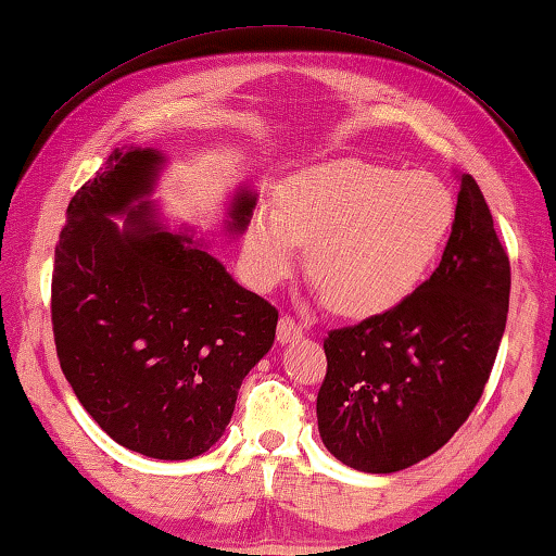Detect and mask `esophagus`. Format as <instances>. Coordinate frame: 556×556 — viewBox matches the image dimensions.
Returning <instances> with one entry per match:
<instances>
[{
    "instance_id": "1",
    "label": "esophagus",
    "mask_w": 556,
    "mask_h": 556,
    "mask_svg": "<svg viewBox=\"0 0 556 556\" xmlns=\"http://www.w3.org/2000/svg\"><path fill=\"white\" fill-rule=\"evenodd\" d=\"M301 336H304V328H301L294 318H289V316L279 318L277 340L281 342V345H287V342H296Z\"/></svg>"
}]
</instances>
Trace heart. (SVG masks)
<instances>
[{
  "label": "heart",
  "mask_w": 556,
  "mask_h": 556,
  "mask_svg": "<svg viewBox=\"0 0 556 556\" xmlns=\"http://www.w3.org/2000/svg\"><path fill=\"white\" fill-rule=\"evenodd\" d=\"M457 216L450 187L430 173L332 160L291 175L277 206H260L245 233L252 285L271 289L308 245L306 275L332 313L381 316L416 291Z\"/></svg>",
  "instance_id": "heart-1"
}]
</instances>
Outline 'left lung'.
Listing matches in <instances>:
<instances>
[{
    "instance_id": "left-lung-1",
    "label": "left lung",
    "mask_w": 556,
    "mask_h": 556,
    "mask_svg": "<svg viewBox=\"0 0 556 556\" xmlns=\"http://www.w3.org/2000/svg\"><path fill=\"white\" fill-rule=\"evenodd\" d=\"M457 179V216L430 279L396 308L323 342L318 432L357 471H401L438 452L469 418L496 362L510 262L479 185Z\"/></svg>"
}]
</instances>
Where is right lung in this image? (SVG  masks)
<instances>
[{
    "label": "right lung",
    "instance_id": "obj_1",
    "mask_svg": "<svg viewBox=\"0 0 556 556\" xmlns=\"http://www.w3.org/2000/svg\"><path fill=\"white\" fill-rule=\"evenodd\" d=\"M165 167L157 148H116L77 191L50 311L60 367L97 426L173 462L224 435L240 383L275 342L277 308L240 287L194 228H169L150 199ZM255 204L257 191L238 187L224 233L243 236Z\"/></svg>",
    "mask_w": 556,
    "mask_h": 556
}]
</instances>
